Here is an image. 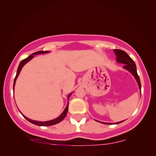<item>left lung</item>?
<instances>
[{
  "instance_id": "obj_1",
  "label": "left lung",
  "mask_w": 156,
  "mask_h": 156,
  "mask_svg": "<svg viewBox=\"0 0 156 156\" xmlns=\"http://www.w3.org/2000/svg\"><path fill=\"white\" fill-rule=\"evenodd\" d=\"M114 52L117 56V61L120 63L124 64V67L125 69H126L127 70H129L133 76H134L135 79L137 81L139 87H140V91H141V83H140V77H139L137 72H136V65H135L134 62L133 61V59L131 58L124 51L120 50V49H114ZM123 122V121H121ZM121 122H118L115 123V124L121 123ZM106 123V124H112V123Z\"/></svg>"
}]
</instances>
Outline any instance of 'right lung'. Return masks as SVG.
Wrapping results in <instances>:
<instances>
[{"mask_svg": "<svg viewBox=\"0 0 156 156\" xmlns=\"http://www.w3.org/2000/svg\"><path fill=\"white\" fill-rule=\"evenodd\" d=\"M47 52H48V51H40L35 52V53H33V54H31V55H30L27 58H26V59L22 60L21 62H20V65H19L18 69H17V72H16V76H15V78H14V86H13V89H14V84H15V82H16V78H17V77L19 76V74H20V71H21L22 67H23L24 65L27 62H29L30 60L32 59V58L34 57V55H35V54H44V53H47ZM70 94L68 96V98H69V97L70 96ZM67 110H68V105H67V107H66V108L65 109V110H64V112H62V113L61 115L59 116V117L57 118V119H56L51 120V121H44V122L33 121V120H30V119H27V118H26L25 116H24V115L23 116L24 117V119H26L28 121H30V123H33V124L37 125V126H52V125H54V124H57V123H59V122H61L62 121V120L65 119V115H66V114H67Z\"/></svg>", "mask_w": 156, "mask_h": 156, "instance_id": "1", "label": "right lung"}]
</instances>
